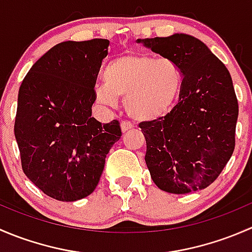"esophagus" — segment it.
<instances>
[{"mask_svg": "<svg viewBox=\"0 0 252 252\" xmlns=\"http://www.w3.org/2000/svg\"><path fill=\"white\" fill-rule=\"evenodd\" d=\"M121 128H122V131H123V133H126V131H128V130H130V129H133L134 126L130 123V122L124 121V122H122V123H121Z\"/></svg>", "mask_w": 252, "mask_h": 252, "instance_id": "esophagus-1", "label": "esophagus"}]
</instances>
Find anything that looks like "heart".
<instances>
[{"label": "heart", "mask_w": 252, "mask_h": 252, "mask_svg": "<svg viewBox=\"0 0 252 252\" xmlns=\"http://www.w3.org/2000/svg\"><path fill=\"white\" fill-rule=\"evenodd\" d=\"M182 69L171 58L126 55L112 60L103 69L105 85L96 88L101 103L114 106L126 100L131 118L149 122L166 116L183 86Z\"/></svg>", "instance_id": "heart-1"}]
</instances>
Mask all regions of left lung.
<instances>
[{"instance_id":"obj_1","label":"left lung","mask_w":252,"mask_h":252,"mask_svg":"<svg viewBox=\"0 0 252 252\" xmlns=\"http://www.w3.org/2000/svg\"><path fill=\"white\" fill-rule=\"evenodd\" d=\"M138 42L175 61L184 75L173 110L139 124L152 180L172 194L205 189L217 179L235 147L239 106L232 77L210 48L190 35Z\"/></svg>"}]
</instances>
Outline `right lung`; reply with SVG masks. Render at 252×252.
<instances>
[{
  "label": "right lung",
  "mask_w": 252,
  "mask_h": 252,
  "mask_svg": "<svg viewBox=\"0 0 252 252\" xmlns=\"http://www.w3.org/2000/svg\"><path fill=\"white\" fill-rule=\"evenodd\" d=\"M110 41H64L34 63L19 88L14 135L25 175L47 196L77 201L95 190L122 130L91 117Z\"/></svg>",
  "instance_id": "right-lung-1"
}]
</instances>
